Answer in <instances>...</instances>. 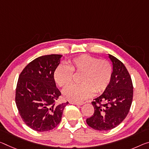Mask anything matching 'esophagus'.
Wrapping results in <instances>:
<instances>
[{"mask_svg": "<svg viewBox=\"0 0 149 149\" xmlns=\"http://www.w3.org/2000/svg\"><path fill=\"white\" fill-rule=\"evenodd\" d=\"M70 103L71 104H74V105H81L84 104V102H77V101H70Z\"/></svg>", "mask_w": 149, "mask_h": 149, "instance_id": "1", "label": "esophagus"}]
</instances>
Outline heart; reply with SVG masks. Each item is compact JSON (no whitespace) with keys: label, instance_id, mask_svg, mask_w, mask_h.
Masks as SVG:
<instances>
[{"label":"heart","instance_id":"heart-1","mask_svg":"<svg viewBox=\"0 0 149 149\" xmlns=\"http://www.w3.org/2000/svg\"><path fill=\"white\" fill-rule=\"evenodd\" d=\"M113 73L112 66L107 60L98 59L87 54L77 56L68 64L59 65L54 73L56 84L64 87L72 84L74 74H80L79 84L72 85L63 91L68 100L81 101L90 97L94 92L104 91L110 83Z\"/></svg>","mask_w":149,"mask_h":149}]
</instances>
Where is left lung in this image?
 <instances>
[{
    "label": "left lung",
    "mask_w": 149,
    "mask_h": 149,
    "mask_svg": "<svg viewBox=\"0 0 149 149\" xmlns=\"http://www.w3.org/2000/svg\"><path fill=\"white\" fill-rule=\"evenodd\" d=\"M109 56L113 67L111 79L102 95L91 102L94 113L86 119L89 127L98 131L119 125L128 115L133 101V86L128 70L117 58Z\"/></svg>",
    "instance_id": "1"
}]
</instances>
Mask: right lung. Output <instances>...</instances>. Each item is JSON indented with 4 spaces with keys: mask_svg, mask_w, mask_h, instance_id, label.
Here are the masks:
<instances>
[{
    "mask_svg": "<svg viewBox=\"0 0 149 149\" xmlns=\"http://www.w3.org/2000/svg\"><path fill=\"white\" fill-rule=\"evenodd\" d=\"M62 55L38 57L24 68L18 77L15 101L18 113L28 127L36 131H50L60 123L68 102L58 104L61 95L54 79Z\"/></svg>",
    "mask_w": 149,
    "mask_h": 149,
    "instance_id": "right-lung-1",
    "label": "right lung"
}]
</instances>
